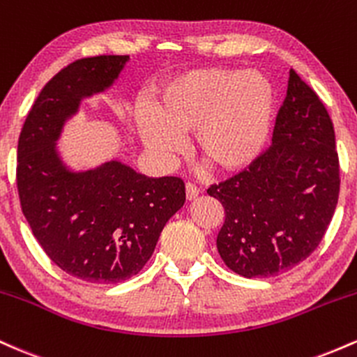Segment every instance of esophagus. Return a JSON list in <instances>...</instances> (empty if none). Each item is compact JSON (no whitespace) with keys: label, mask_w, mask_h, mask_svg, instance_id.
Segmentation results:
<instances>
[{"label":"esophagus","mask_w":357,"mask_h":357,"mask_svg":"<svg viewBox=\"0 0 357 357\" xmlns=\"http://www.w3.org/2000/svg\"><path fill=\"white\" fill-rule=\"evenodd\" d=\"M198 195H199V188L192 183H186V198L191 202V199H195Z\"/></svg>","instance_id":"34e87169"}]
</instances>
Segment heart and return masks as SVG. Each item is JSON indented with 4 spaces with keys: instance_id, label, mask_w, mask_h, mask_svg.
Returning <instances> with one entry per match:
<instances>
[{
    "instance_id": "obj_1",
    "label": "heart",
    "mask_w": 357,
    "mask_h": 357,
    "mask_svg": "<svg viewBox=\"0 0 357 357\" xmlns=\"http://www.w3.org/2000/svg\"><path fill=\"white\" fill-rule=\"evenodd\" d=\"M273 89L258 72L204 68L171 77L159 85L153 107L136 110L139 136L158 158L183 149V134L192 130V146L216 169L248 166L267 142Z\"/></svg>"
}]
</instances>
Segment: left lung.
Listing matches in <instances>:
<instances>
[{"instance_id":"8db88e82","label":"left lung","mask_w":357,"mask_h":357,"mask_svg":"<svg viewBox=\"0 0 357 357\" xmlns=\"http://www.w3.org/2000/svg\"><path fill=\"white\" fill-rule=\"evenodd\" d=\"M339 184L333 121L317 93L290 70L272 146L247 169L208 188L225 210L216 247L227 267L255 278L304 261L333 220Z\"/></svg>"}]
</instances>
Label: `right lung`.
<instances>
[{
  "instance_id": "right-lung-1",
  "label": "right lung",
  "mask_w": 357,
  "mask_h": 357,
  "mask_svg": "<svg viewBox=\"0 0 357 357\" xmlns=\"http://www.w3.org/2000/svg\"><path fill=\"white\" fill-rule=\"evenodd\" d=\"M129 55L73 61L36 97L18 141L20 203L55 265L90 284H119L141 272L167 220L184 204L183 179L147 178L121 161L72 171L56 141L80 102L105 92Z\"/></svg>"
}]
</instances>
